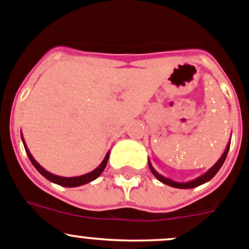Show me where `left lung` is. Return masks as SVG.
<instances>
[{
  "mask_svg": "<svg viewBox=\"0 0 249 249\" xmlns=\"http://www.w3.org/2000/svg\"><path fill=\"white\" fill-rule=\"evenodd\" d=\"M230 145H231V142H228L227 147H226V150H225V152H223V154H222V156L219 158V160L217 161L216 163H214V165L211 167V169L208 170L207 172H205V174H203V175H201L200 178H195V180H192V181H189V182H176V181L170 180V178H165V176H162V175L159 174V172L156 171V170L154 169V167H152V165H151V162H150V160H149V167H150V170H151L152 175H154V176H155V178H158L159 181H160V182L165 183V185H169V186H171V187H176V189H194V187H197V186H200V185H202V183H205V182H207V181H210L212 178H213L214 175H216L217 172H218V170L221 169V167H222L223 162H225L226 158H227L228 150H230Z\"/></svg>",
  "mask_w": 249,
  "mask_h": 249,
  "instance_id": "8db88e82",
  "label": "left lung"
}]
</instances>
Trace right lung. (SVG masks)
I'll return each instance as SVG.
<instances>
[{"instance_id": "right-lung-1", "label": "right lung", "mask_w": 249, "mask_h": 249, "mask_svg": "<svg viewBox=\"0 0 249 249\" xmlns=\"http://www.w3.org/2000/svg\"><path fill=\"white\" fill-rule=\"evenodd\" d=\"M21 138H22V141H23V145H24V149H26L27 156L30 158L31 162H32L33 166H35L36 169L39 171V174L43 175L44 178H46L47 180L51 181V182H54V183H57V185L64 186V187H77V186L86 185V183L95 180V178H99L100 175H102V172L104 171L105 166H107V163H108L109 152L107 154V155H105L104 160L102 161V163H100L99 166H98L95 170H93L91 172H88V174H86V175H82V176H77V178H62V176H57V175H53V174H51V172L47 171V170H44L43 167H42L41 165H39V163H38L35 159H33V156L31 155L30 150H28L26 142H24L22 134H21Z\"/></svg>"}]
</instances>
